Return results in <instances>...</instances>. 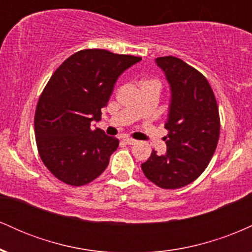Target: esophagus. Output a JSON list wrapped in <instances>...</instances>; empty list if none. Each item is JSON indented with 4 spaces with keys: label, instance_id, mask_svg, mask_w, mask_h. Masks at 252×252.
<instances>
[{
    "label": "esophagus",
    "instance_id": "1",
    "mask_svg": "<svg viewBox=\"0 0 252 252\" xmlns=\"http://www.w3.org/2000/svg\"><path fill=\"white\" fill-rule=\"evenodd\" d=\"M124 142H126V144H130V146H132V144L137 143V141L134 140V138H131V137H126L124 138Z\"/></svg>",
    "mask_w": 252,
    "mask_h": 252
}]
</instances>
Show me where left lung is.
Instances as JSON below:
<instances>
[{"instance_id":"1","label":"left lung","mask_w":252,"mask_h":252,"mask_svg":"<svg viewBox=\"0 0 252 252\" xmlns=\"http://www.w3.org/2000/svg\"><path fill=\"white\" fill-rule=\"evenodd\" d=\"M172 91L163 138L167 153L155 150L141 164L146 178L164 189L186 186L201 175L215 154L220 132L218 104L210 83L179 58H156Z\"/></svg>"}]
</instances>
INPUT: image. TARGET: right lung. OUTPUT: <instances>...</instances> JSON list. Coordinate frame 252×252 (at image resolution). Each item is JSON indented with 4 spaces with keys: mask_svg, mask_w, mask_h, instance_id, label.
Segmentation results:
<instances>
[{
    "mask_svg": "<svg viewBox=\"0 0 252 252\" xmlns=\"http://www.w3.org/2000/svg\"><path fill=\"white\" fill-rule=\"evenodd\" d=\"M141 60L106 50L72 54L52 74L34 116L35 141L47 169L70 186H84L105 170L120 141L91 129L100 121L117 78Z\"/></svg>",
    "mask_w": 252,
    "mask_h": 252,
    "instance_id": "obj_1",
    "label": "right lung"
}]
</instances>
